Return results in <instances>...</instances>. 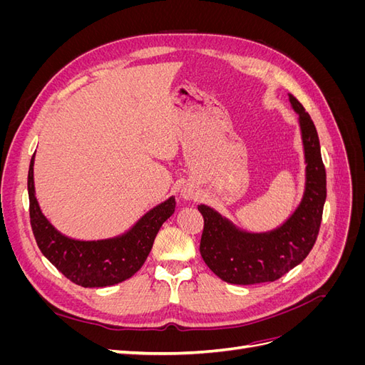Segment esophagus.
I'll return each mask as SVG.
<instances>
[{"label":"esophagus","mask_w":365,"mask_h":365,"mask_svg":"<svg viewBox=\"0 0 365 365\" xmlns=\"http://www.w3.org/2000/svg\"><path fill=\"white\" fill-rule=\"evenodd\" d=\"M182 196L185 197V200H192V197H193V192H192V190H184V192H182Z\"/></svg>","instance_id":"esophagus-1"}]
</instances>
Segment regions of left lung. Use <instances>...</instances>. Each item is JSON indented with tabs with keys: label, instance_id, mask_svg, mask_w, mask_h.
Returning a JSON list of instances; mask_svg holds the SVG:
<instances>
[{
	"label": "left lung",
	"instance_id": "8db88e82",
	"mask_svg": "<svg viewBox=\"0 0 365 365\" xmlns=\"http://www.w3.org/2000/svg\"><path fill=\"white\" fill-rule=\"evenodd\" d=\"M300 117L306 157V192L295 213L264 235L239 231L213 208L197 205L204 217L200 252L207 267L231 284L275 282L302 263L311 252L323 219L326 201V169L319 152L314 121L303 105L289 96Z\"/></svg>",
	"mask_w": 365,
	"mask_h": 365
}]
</instances>
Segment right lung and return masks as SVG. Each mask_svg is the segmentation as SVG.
I'll return each instance as SVG.
<instances>
[{
    "label": "right lung",
    "instance_id": "1",
    "mask_svg": "<svg viewBox=\"0 0 365 365\" xmlns=\"http://www.w3.org/2000/svg\"><path fill=\"white\" fill-rule=\"evenodd\" d=\"M31 157L27 178L30 225L41 252L65 277L83 288H103L132 277L148 259L160 227L175 212V197L152 208L129 233L97 242H81L62 236L41 213L33 185Z\"/></svg>",
    "mask_w": 365,
    "mask_h": 365
}]
</instances>
